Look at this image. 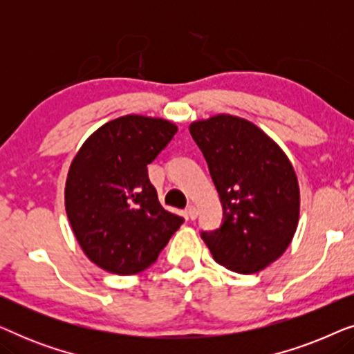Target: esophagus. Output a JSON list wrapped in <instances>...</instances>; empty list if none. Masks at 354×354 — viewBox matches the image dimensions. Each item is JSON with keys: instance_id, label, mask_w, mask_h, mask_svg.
Instances as JSON below:
<instances>
[{"instance_id": "obj_1", "label": "esophagus", "mask_w": 354, "mask_h": 354, "mask_svg": "<svg viewBox=\"0 0 354 354\" xmlns=\"http://www.w3.org/2000/svg\"><path fill=\"white\" fill-rule=\"evenodd\" d=\"M187 216L190 217V219L193 221V219H196V216H198V209H196V206L195 205H190L187 207Z\"/></svg>"}]
</instances>
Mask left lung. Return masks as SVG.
<instances>
[{
    "mask_svg": "<svg viewBox=\"0 0 354 354\" xmlns=\"http://www.w3.org/2000/svg\"><path fill=\"white\" fill-rule=\"evenodd\" d=\"M222 203V224L201 239L212 258L239 274L279 259L299 216L297 174L285 153L248 120L219 114L190 125Z\"/></svg>",
    "mask_w": 354,
    "mask_h": 354,
    "instance_id": "obj_1",
    "label": "left lung"
}]
</instances>
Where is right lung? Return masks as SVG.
<instances>
[{
	"mask_svg": "<svg viewBox=\"0 0 354 354\" xmlns=\"http://www.w3.org/2000/svg\"><path fill=\"white\" fill-rule=\"evenodd\" d=\"M176 133L164 119L124 115L96 130L72 161L67 217L84 253L101 269L142 272L185 221L159 205L148 177V164Z\"/></svg>",
	"mask_w": 354,
	"mask_h": 354,
	"instance_id": "1",
	"label": "right lung"
}]
</instances>
